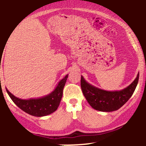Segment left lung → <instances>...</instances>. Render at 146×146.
<instances>
[{"label": "left lung", "mask_w": 146, "mask_h": 146, "mask_svg": "<svg viewBox=\"0 0 146 146\" xmlns=\"http://www.w3.org/2000/svg\"><path fill=\"white\" fill-rule=\"evenodd\" d=\"M139 73L132 82L121 90L108 91L88 83L81 76V88L85 98L94 109L102 112H112L119 109L133 94L138 84Z\"/></svg>", "instance_id": "obj_1"}]
</instances>
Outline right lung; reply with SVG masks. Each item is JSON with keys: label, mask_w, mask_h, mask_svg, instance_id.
Instances as JSON below:
<instances>
[{"label": "right lung", "mask_w": 146, "mask_h": 146, "mask_svg": "<svg viewBox=\"0 0 146 146\" xmlns=\"http://www.w3.org/2000/svg\"><path fill=\"white\" fill-rule=\"evenodd\" d=\"M66 75L58 82L53 91L40 98L22 100L16 98L6 88L8 95L14 104L25 113L35 117H43L53 113L58 109L63 94V88L68 78Z\"/></svg>", "instance_id": "1"}]
</instances>
